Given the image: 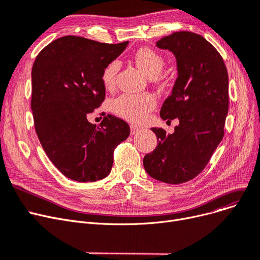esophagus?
I'll use <instances>...</instances> for the list:
<instances>
[{"instance_id":"34e87169","label":"esophagus","mask_w":260,"mask_h":260,"mask_svg":"<svg viewBox=\"0 0 260 260\" xmlns=\"http://www.w3.org/2000/svg\"><path fill=\"white\" fill-rule=\"evenodd\" d=\"M139 132H141V128H140V127H138V126H136V125H131V134H132V135H135V134H137V133H139Z\"/></svg>"}]
</instances>
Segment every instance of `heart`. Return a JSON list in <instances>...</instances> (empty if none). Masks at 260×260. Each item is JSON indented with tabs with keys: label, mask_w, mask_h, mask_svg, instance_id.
<instances>
[{
	"label": "heart",
	"mask_w": 260,
	"mask_h": 260,
	"mask_svg": "<svg viewBox=\"0 0 260 260\" xmlns=\"http://www.w3.org/2000/svg\"><path fill=\"white\" fill-rule=\"evenodd\" d=\"M134 60L139 69L151 78H157L165 64L162 56L150 48L139 49L134 54ZM119 68L118 60H110L104 66L101 73V82L105 89H111L115 86ZM155 105L156 101L150 93L122 94L112 102L111 108L117 116L138 123L145 119Z\"/></svg>",
	"instance_id": "obj_1"
}]
</instances>
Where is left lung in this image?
Returning a JSON list of instances; mask_svg holds the SVG:
<instances>
[{
  "label": "left lung",
  "instance_id": "1",
  "mask_svg": "<svg viewBox=\"0 0 260 260\" xmlns=\"http://www.w3.org/2000/svg\"><path fill=\"white\" fill-rule=\"evenodd\" d=\"M176 58L177 78L160 109L177 118L173 134L151 128L157 146L143 158L146 173L167 184H183L200 174L224 136L229 112V74L220 53L204 37L175 31L156 42Z\"/></svg>",
  "mask_w": 260,
  "mask_h": 260
}]
</instances>
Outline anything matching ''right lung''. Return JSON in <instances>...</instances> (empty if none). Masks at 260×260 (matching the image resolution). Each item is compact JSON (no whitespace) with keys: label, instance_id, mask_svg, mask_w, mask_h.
I'll return each mask as SVG.
<instances>
[{"label":"right lung","instance_id":"right-lung-1","mask_svg":"<svg viewBox=\"0 0 260 260\" xmlns=\"http://www.w3.org/2000/svg\"><path fill=\"white\" fill-rule=\"evenodd\" d=\"M127 44L64 36L48 44L32 64L30 106L37 136L54 166L76 182L106 177L115 149L129 136L128 124L112 115L103 114L99 125L87 120L105 99L104 66Z\"/></svg>","mask_w":260,"mask_h":260}]
</instances>
